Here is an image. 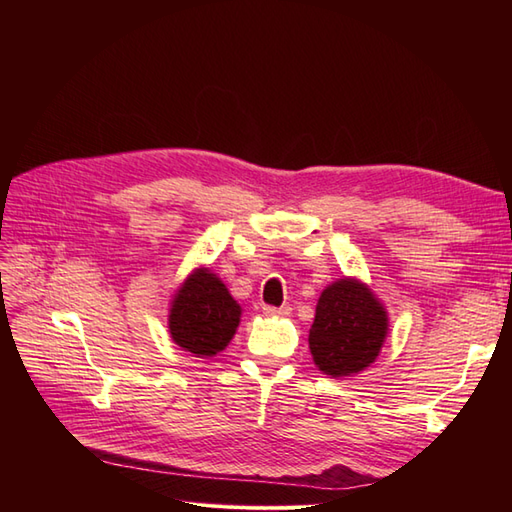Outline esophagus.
<instances>
[{
    "label": "esophagus",
    "mask_w": 512,
    "mask_h": 512,
    "mask_svg": "<svg viewBox=\"0 0 512 512\" xmlns=\"http://www.w3.org/2000/svg\"><path fill=\"white\" fill-rule=\"evenodd\" d=\"M262 312H265L267 316H284V314H288L290 312V307H273V305H265L262 307Z\"/></svg>",
    "instance_id": "34e87169"
}]
</instances>
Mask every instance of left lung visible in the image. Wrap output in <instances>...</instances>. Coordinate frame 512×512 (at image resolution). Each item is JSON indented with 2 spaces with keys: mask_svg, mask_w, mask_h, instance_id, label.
I'll list each match as a JSON object with an SVG mask.
<instances>
[{
  "mask_svg": "<svg viewBox=\"0 0 512 512\" xmlns=\"http://www.w3.org/2000/svg\"><path fill=\"white\" fill-rule=\"evenodd\" d=\"M386 333L389 316L376 294L354 277H342L320 294L309 350L322 374L354 376L378 359Z\"/></svg>",
  "mask_w": 512,
  "mask_h": 512,
  "instance_id": "obj_1",
  "label": "left lung"
}]
</instances>
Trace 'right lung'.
<instances>
[{"label": "right lung", "instance_id": "right-lung-1", "mask_svg": "<svg viewBox=\"0 0 512 512\" xmlns=\"http://www.w3.org/2000/svg\"><path fill=\"white\" fill-rule=\"evenodd\" d=\"M239 322L241 305L209 269H194L170 303V337L177 346L203 359L230 344Z\"/></svg>", "mask_w": 512, "mask_h": 512}]
</instances>
